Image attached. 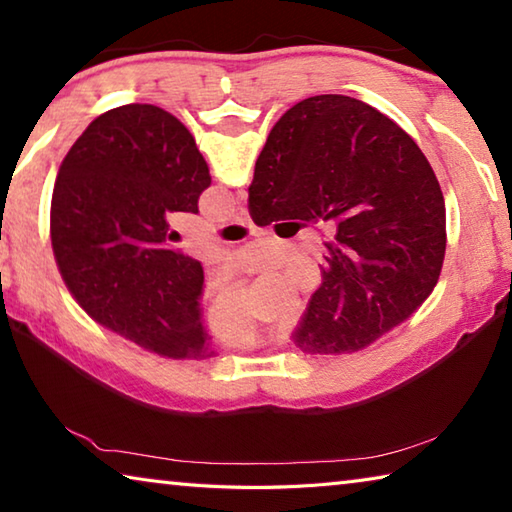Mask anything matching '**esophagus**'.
<instances>
[{
	"label": "esophagus",
	"instance_id": "1",
	"mask_svg": "<svg viewBox=\"0 0 512 512\" xmlns=\"http://www.w3.org/2000/svg\"><path fill=\"white\" fill-rule=\"evenodd\" d=\"M232 223H239V225H250V214L246 207H239L237 214L232 216Z\"/></svg>",
	"mask_w": 512,
	"mask_h": 512
}]
</instances>
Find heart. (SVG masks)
<instances>
[{"label":"heart","mask_w":512,"mask_h":512,"mask_svg":"<svg viewBox=\"0 0 512 512\" xmlns=\"http://www.w3.org/2000/svg\"><path fill=\"white\" fill-rule=\"evenodd\" d=\"M219 334L232 345H253L259 341V336H262V325H259L255 314H250L237 320V323L219 327Z\"/></svg>","instance_id":"b5f03b06"}]
</instances>
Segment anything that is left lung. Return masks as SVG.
Wrapping results in <instances>:
<instances>
[{
	"instance_id": "left-lung-1",
	"label": "left lung",
	"mask_w": 512,
	"mask_h": 512,
	"mask_svg": "<svg viewBox=\"0 0 512 512\" xmlns=\"http://www.w3.org/2000/svg\"><path fill=\"white\" fill-rule=\"evenodd\" d=\"M210 169L192 133L149 103L103 112L60 164L51 246L85 314L169 359L210 357L203 266L169 241V212H198Z\"/></svg>"
}]
</instances>
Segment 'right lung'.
<instances>
[{
  "label": "right lung",
  "instance_id": "right-lung-1",
  "mask_svg": "<svg viewBox=\"0 0 512 512\" xmlns=\"http://www.w3.org/2000/svg\"><path fill=\"white\" fill-rule=\"evenodd\" d=\"M248 210L334 221L318 291L293 332L302 352H357L404 323L438 284L445 198L420 146L368 103L320 94L273 126L255 162Z\"/></svg>",
  "mask_w": 512,
  "mask_h": 512
}]
</instances>
